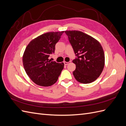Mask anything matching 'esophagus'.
I'll return each mask as SVG.
<instances>
[{
  "instance_id": "obj_1",
  "label": "esophagus",
  "mask_w": 126,
  "mask_h": 126,
  "mask_svg": "<svg viewBox=\"0 0 126 126\" xmlns=\"http://www.w3.org/2000/svg\"><path fill=\"white\" fill-rule=\"evenodd\" d=\"M71 62H64V64H65V65H67L68 64H69V63H70Z\"/></svg>"
}]
</instances>
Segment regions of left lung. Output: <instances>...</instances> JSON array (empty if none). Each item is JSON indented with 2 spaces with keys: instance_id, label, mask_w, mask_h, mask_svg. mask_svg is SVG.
Wrapping results in <instances>:
<instances>
[{
  "instance_id": "8db88e82",
  "label": "left lung",
  "mask_w": 126,
  "mask_h": 126,
  "mask_svg": "<svg viewBox=\"0 0 126 126\" xmlns=\"http://www.w3.org/2000/svg\"><path fill=\"white\" fill-rule=\"evenodd\" d=\"M77 58L72 60L76 64L73 75L82 83L92 82L99 77L105 66V54L97 40L78 30L64 31Z\"/></svg>"
}]
</instances>
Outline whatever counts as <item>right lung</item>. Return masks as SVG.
I'll return each mask as SVG.
<instances>
[{
    "instance_id": "obj_1",
    "label": "right lung",
    "mask_w": 126,
    "mask_h": 126,
    "mask_svg": "<svg viewBox=\"0 0 126 126\" xmlns=\"http://www.w3.org/2000/svg\"><path fill=\"white\" fill-rule=\"evenodd\" d=\"M64 31L48 32L32 39L26 47L22 63L27 75L36 84L48 87L56 82L63 70V63L50 62L55 45Z\"/></svg>"
}]
</instances>
